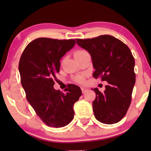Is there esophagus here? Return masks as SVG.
Here are the masks:
<instances>
[{"mask_svg": "<svg viewBox=\"0 0 151 151\" xmlns=\"http://www.w3.org/2000/svg\"><path fill=\"white\" fill-rule=\"evenodd\" d=\"M81 90H82V93H84L86 91V88H84V87H81Z\"/></svg>", "mask_w": 151, "mask_h": 151, "instance_id": "34e87169", "label": "esophagus"}]
</instances>
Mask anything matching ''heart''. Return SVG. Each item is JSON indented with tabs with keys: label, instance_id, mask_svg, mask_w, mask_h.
Listing matches in <instances>:
<instances>
[{
	"label": "heart",
	"instance_id": "obj_1",
	"mask_svg": "<svg viewBox=\"0 0 151 151\" xmlns=\"http://www.w3.org/2000/svg\"><path fill=\"white\" fill-rule=\"evenodd\" d=\"M86 51H84V50H78V51H76L75 53H74V56L75 58H77L78 56H80V55H81L83 54V53H86ZM74 80H75V82H78V83H81L84 81V77L83 76H76V78H74Z\"/></svg>",
	"mask_w": 151,
	"mask_h": 151
}]
</instances>
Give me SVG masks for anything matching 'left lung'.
<instances>
[{"label": "left lung", "instance_id": "8db88e82", "mask_svg": "<svg viewBox=\"0 0 151 151\" xmlns=\"http://www.w3.org/2000/svg\"><path fill=\"white\" fill-rule=\"evenodd\" d=\"M76 40L91 55L96 69L93 78L109 83L102 93L98 88L92 89L96 95L93 102L95 117L106 124L117 123L129 108L135 83V60L131 50L120 40L109 35Z\"/></svg>", "mask_w": 151, "mask_h": 151}]
</instances>
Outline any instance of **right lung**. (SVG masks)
I'll use <instances>...</instances> for the list:
<instances>
[{"instance_id":"1","label":"right lung","mask_w":151,"mask_h":151,"mask_svg":"<svg viewBox=\"0 0 151 151\" xmlns=\"http://www.w3.org/2000/svg\"><path fill=\"white\" fill-rule=\"evenodd\" d=\"M75 44L74 39L38 38L27 45L20 57L18 68L27 100L49 127L69 124L74 116L73 104L82 95L75 84L66 88L65 93L53 88L60 60Z\"/></svg>"}]
</instances>
